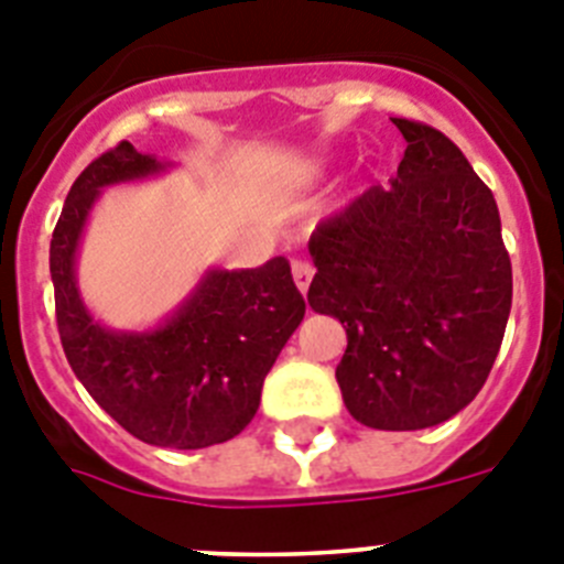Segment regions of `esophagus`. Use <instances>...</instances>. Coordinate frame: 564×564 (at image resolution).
<instances>
[{"label": "esophagus", "mask_w": 564, "mask_h": 564, "mask_svg": "<svg viewBox=\"0 0 564 564\" xmlns=\"http://www.w3.org/2000/svg\"><path fill=\"white\" fill-rule=\"evenodd\" d=\"M291 271H293V285H296L302 293H307V288H311V279H313V265H311V262L293 259Z\"/></svg>", "instance_id": "esophagus-1"}]
</instances>
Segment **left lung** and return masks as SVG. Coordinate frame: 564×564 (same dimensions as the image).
Masks as SVG:
<instances>
[{
  "mask_svg": "<svg viewBox=\"0 0 564 564\" xmlns=\"http://www.w3.org/2000/svg\"><path fill=\"white\" fill-rule=\"evenodd\" d=\"M406 152L311 237L307 302L338 318L344 406L364 426L412 432L468 406L500 352L511 259L495 194L466 154L426 123L392 118Z\"/></svg>",
  "mask_w": 564,
  "mask_h": 564,
  "instance_id": "1",
  "label": "left lung"
}]
</instances>
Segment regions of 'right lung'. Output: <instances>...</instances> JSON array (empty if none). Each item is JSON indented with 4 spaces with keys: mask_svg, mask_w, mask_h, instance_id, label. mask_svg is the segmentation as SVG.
Wrapping results in <instances>:
<instances>
[{
    "mask_svg": "<svg viewBox=\"0 0 564 564\" xmlns=\"http://www.w3.org/2000/svg\"><path fill=\"white\" fill-rule=\"evenodd\" d=\"M129 141L89 163L50 239L58 336L78 381L138 441L206 449L246 430L273 361L305 318L285 257L259 268H208L181 305L147 330L101 325L78 288V248L101 192L172 172Z\"/></svg>",
    "mask_w": 564,
    "mask_h": 564,
    "instance_id": "obj_1",
    "label": "right lung"
}]
</instances>
